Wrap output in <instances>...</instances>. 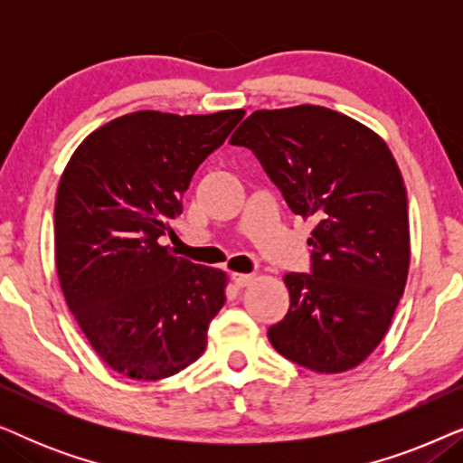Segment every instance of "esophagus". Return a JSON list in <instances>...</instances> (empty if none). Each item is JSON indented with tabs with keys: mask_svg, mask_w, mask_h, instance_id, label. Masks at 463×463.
<instances>
[{
	"mask_svg": "<svg viewBox=\"0 0 463 463\" xmlns=\"http://www.w3.org/2000/svg\"><path fill=\"white\" fill-rule=\"evenodd\" d=\"M232 280H233V284H236V287H249V284L255 280V276L252 274H232Z\"/></svg>",
	"mask_w": 463,
	"mask_h": 463,
	"instance_id": "esophagus-1",
	"label": "esophagus"
}]
</instances>
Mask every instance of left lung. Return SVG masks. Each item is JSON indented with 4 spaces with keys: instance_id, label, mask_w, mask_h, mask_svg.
<instances>
[{
    "instance_id": "8db88e82",
    "label": "left lung",
    "mask_w": 463,
    "mask_h": 463,
    "mask_svg": "<svg viewBox=\"0 0 463 463\" xmlns=\"http://www.w3.org/2000/svg\"><path fill=\"white\" fill-rule=\"evenodd\" d=\"M250 149L290 211L314 219L307 274H287L290 307L269 344L316 373L358 366L388 333L407 284V189L382 137L326 107L250 113Z\"/></svg>"
}]
</instances>
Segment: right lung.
<instances>
[{
	"label": "right lung",
	"instance_id": "obj_1",
	"mask_svg": "<svg viewBox=\"0 0 463 463\" xmlns=\"http://www.w3.org/2000/svg\"><path fill=\"white\" fill-rule=\"evenodd\" d=\"M244 109L213 116L137 111L94 130L61 176L56 271L67 306L113 371L156 382L204 352L225 303L221 269L175 257L183 194Z\"/></svg>",
	"mask_w": 463,
	"mask_h": 463
}]
</instances>
